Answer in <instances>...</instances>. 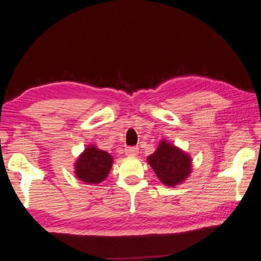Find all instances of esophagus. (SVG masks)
Listing matches in <instances>:
<instances>
[{"label": "esophagus", "mask_w": 261, "mask_h": 261, "mask_svg": "<svg viewBox=\"0 0 261 261\" xmlns=\"http://www.w3.org/2000/svg\"><path fill=\"white\" fill-rule=\"evenodd\" d=\"M127 156H136L138 154V147H127L125 149Z\"/></svg>", "instance_id": "esophagus-1"}]
</instances>
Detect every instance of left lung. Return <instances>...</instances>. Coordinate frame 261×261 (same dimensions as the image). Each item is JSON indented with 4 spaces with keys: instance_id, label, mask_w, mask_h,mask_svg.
I'll list each match as a JSON object with an SVG mask.
<instances>
[{
    "instance_id": "8db88e82",
    "label": "left lung",
    "mask_w": 261,
    "mask_h": 261,
    "mask_svg": "<svg viewBox=\"0 0 261 261\" xmlns=\"http://www.w3.org/2000/svg\"><path fill=\"white\" fill-rule=\"evenodd\" d=\"M157 177L168 187L185 181L191 173V158L178 148L161 141L154 154L148 157Z\"/></svg>"
}]
</instances>
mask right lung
<instances>
[{
    "instance_id": "add662e5",
    "label": "right lung",
    "mask_w": 261,
    "mask_h": 261,
    "mask_svg": "<svg viewBox=\"0 0 261 261\" xmlns=\"http://www.w3.org/2000/svg\"><path fill=\"white\" fill-rule=\"evenodd\" d=\"M113 158L94 146L85 149L75 163V175L86 183H100L109 175Z\"/></svg>"
}]
</instances>
